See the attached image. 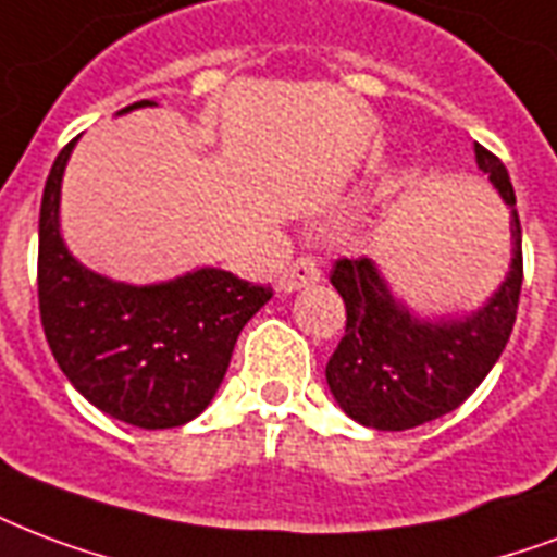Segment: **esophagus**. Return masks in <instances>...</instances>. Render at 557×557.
Returning <instances> with one entry per match:
<instances>
[{
  "mask_svg": "<svg viewBox=\"0 0 557 557\" xmlns=\"http://www.w3.org/2000/svg\"><path fill=\"white\" fill-rule=\"evenodd\" d=\"M321 265H318L312 257H300L288 265L277 280V288L280 292H297V288H307V286H315L321 283Z\"/></svg>",
  "mask_w": 557,
  "mask_h": 557,
  "instance_id": "34e87169",
  "label": "esophagus"
}]
</instances>
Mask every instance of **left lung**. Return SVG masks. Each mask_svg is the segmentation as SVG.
<instances>
[{
	"instance_id": "8db88e82",
	"label": "left lung",
	"mask_w": 557,
	"mask_h": 557,
	"mask_svg": "<svg viewBox=\"0 0 557 557\" xmlns=\"http://www.w3.org/2000/svg\"><path fill=\"white\" fill-rule=\"evenodd\" d=\"M476 163L511 207L515 242L508 277L479 312L420 321L392 295L368 257H345L330 271V283L345 300L347 326L326 362V385L362 426L403 432L458 409L508 345L523 286V231L503 160L476 143Z\"/></svg>"
}]
</instances>
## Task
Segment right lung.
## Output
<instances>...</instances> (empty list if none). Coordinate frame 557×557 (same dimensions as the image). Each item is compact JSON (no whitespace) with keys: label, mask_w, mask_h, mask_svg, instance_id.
<instances>
[{"label":"right lung","mask_w":557,"mask_h":557,"mask_svg":"<svg viewBox=\"0 0 557 557\" xmlns=\"http://www.w3.org/2000/svg\"><path fill=\"white\" fill-rule=\"evenodd\" d=\"M72 146L75 139L54 160L40 201L37 297L46 342L66 380L104 414L139 430L184 426L210 406L242 326L274 292L222 269L157 286L113 283L84 269L58 222Z\"/></svg>","instance_id":"obj_1"}]
</instances>
